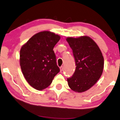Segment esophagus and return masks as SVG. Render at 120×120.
Listing matches in <instances>:
<instances>
[{
  "instance_id": "1",
  "label": "esophagus",
  "mask_w": 120,
  "mask_h": 120,
  "mask_svg": "<svg viewBox=\"0 0 120 120\" xmlns=\"http://www.w3.org/2000/svg\"><path fill=\"white\" fill-rule=\"evenodd\" d=\"M63 67L62 66H60V71L62 72L63 71Z\"/></svg>"
}]
</instances>
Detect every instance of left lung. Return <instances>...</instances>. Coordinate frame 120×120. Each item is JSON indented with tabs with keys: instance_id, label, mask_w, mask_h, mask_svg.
Returning a JSON list of instances; mask_svg holds the SVG:
<instances>
[{
	"instance_id": "1",
	"label": "left lung",
	"mask_w": 120,
	"mask_h": 120,
	"mask_svg": "<svg viewBox=\"0 0 120 120\" xmlns=\"http://www.w3.org/2000/svg\"><path fill=\"white\" fill-rule=\"evenodd\" d=\"M66 41L72 50L75 70L67 79L69 87L81 93L89 90L100 78L104 66L102 52L97 43L87 36L68 38Z\"/></svg>"
}]
</instances>
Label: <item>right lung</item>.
Returning <instances> with one entry per match:
<instances>
[{"instance_id":"obj_1","label":"right lung","mask_w":120,"mask_h":120,"mask_svg":"<svg viewBox=\"0 0 120 120\" xmlns=\"http://www.w3.org/2000/svg\"><path fill=\"white\" fill-rule=\"evenodd\" d=\"M58 35L43 31L33 35L22 46L20 65L29 84L41 91L51 84L60 70L53 49L60 40Z\"/></svg>"}]
</instances>
